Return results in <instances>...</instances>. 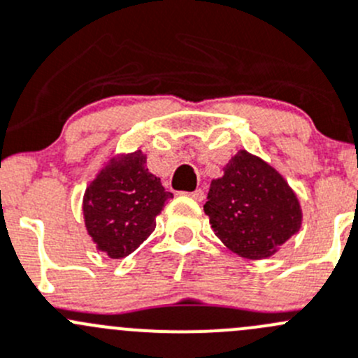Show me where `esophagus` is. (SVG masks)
I'll use <instances>...</instances> for the list:
<instances>
[{
    "label": "esophagus",
    "mask_w": 358,
    "mask_h": 358,
    "mask_svg": "<svg viewBox=\"0 0 358 358\" xmlns=\"http://www.w3.org/2000/svg\"><path fill=\"white\" fill-rule=\"evenodd\" d=\"M185 196L192 197L194 201H197V203H201V201L204 199V190H203V189H197V190H194V192H189V194H185Z\"/></svg>",
    "instance_id": "esophagus-1"
}]
</instances>
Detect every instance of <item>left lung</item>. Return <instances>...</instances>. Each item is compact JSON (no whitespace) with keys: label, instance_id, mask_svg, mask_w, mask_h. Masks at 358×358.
I'll use <instances>...</instances> for the list:
<instances>
[{"label":"left lung","instance_id":"obj_1","mask_svg":"<svg viewBox=\"0 0 358 358\" xmlns=\"http://www.w3.org/2000/svg\"><path fill=\"white\" fill-rule=\"evenodd\" d=\"M204 213L231 252L245 259L271 257L301 229L303 211L296 192L273 166L239 150L211 180Z\"/></svg>","mask_w":358,"mask_h":358}]
</instances>
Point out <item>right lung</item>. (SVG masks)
<instances>
[{
	"label": "right lung",
	"mask_w": 358,
	"mask_h": 358,
	"mask_svg": "<svg viewBox=\"0 0 358 358\" xmlns=\"http://www.w3.org/2000/svg\"><path fill=\"white\" fill-rule=\"evenodd\" d=\"M171 197L148 171L143 152L115 155L83 194L87 232L110 259H124L154 232L155 217Z\"/></svg>",
	"instance_id": "1"
}]
</instances>
